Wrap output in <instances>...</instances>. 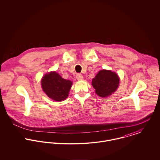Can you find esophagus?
I'll return each mask as SVG.
<instances>
[{
    "label": "esophagus",
    "instance_id": "1",
    "mask_svg": "<svg viewBox=\"0 0 160 160\" xmlns=\"http://www.w3.org/2000/svg\"><path fill=\"white\" fill-rule=\"evenodd\" d=\"M76 79H77L78 80H82L83 76H82V74H78L76 75Z\"/></svg>",
    "mask_w": 160,
    "mask_h": 160
}]
</instances>
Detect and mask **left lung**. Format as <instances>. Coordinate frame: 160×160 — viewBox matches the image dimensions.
<instances>
[{"mask_svg": "<svg viewBox=\"0 0 160 160\" xmlns=\"http://www.w3.org/2000/svg\"><path fill=\"white\" fill-rule=\"evenodd\" d=\"M119 78L110 70H100L92 79V85L95 93L101 97H108L116 91L119 86Z\"/></svg>", "mask_w": 160, "mask_h": 160, "instance_id": "left-lung-1", "label": "left lung"}]
</instances>
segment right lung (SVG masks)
<instances>
[{"mask_svg": "<svg viewBox=\"0 0 160 160\" xmlns=\"http://www.w3.org/2000/svg\"><path fill=\"white\" fill-rule=\"evenodd\" d=\"M41 86L46 95L51 99L61 102L68 96L72 82L66 80L55 71L46 74L41 80Z\"/></svg>", "mask_w": 160, "mask_h": 160, "instance_id": "1", "label": "right lung"}]
</instances>
